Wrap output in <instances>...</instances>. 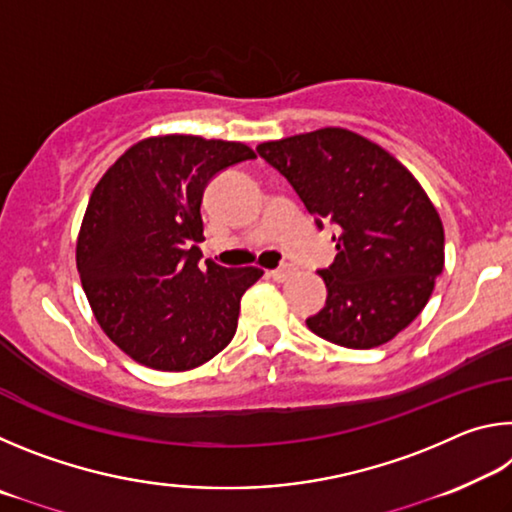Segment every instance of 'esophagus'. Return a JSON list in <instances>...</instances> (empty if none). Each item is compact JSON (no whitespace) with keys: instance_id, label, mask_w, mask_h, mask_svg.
Returning <instances> with one entry per match:
<instances>
[{"instance_id":"obj_1","label":"esophagus","mask_w":512,"mask_h":512,"mask_svg":"<svg viewBox=\"0 0 512 512\" xmlns=\"http://www.w3.org/2000/svg\"><path fill=\"white\" fill-rule=\"evenodd\" d=\"M268 275H271L275 282H284V280H289V277L293 275V268L291 266H282V268H277V271H271Z\"/></svg>"}]
</instances>
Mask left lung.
Masks as SVG:
<instances>
[{
    "label": "left lung",
    "mask_w": 512,
    "mask_h": 512,
    "mask_svg": "<svg viewBox=\"0 0 512 512\" xmlns=\"http://www.w3.org/2000/svg\"><path fill=\"white\" fill-rule=\"evenodd\" d=\"M257 153L296 189L316 225L339 228L334 262L318 271L327 300L307 327L352 350L388 343L431 298L445 266L440 214L413 173L348 128L262 142Z\"/></svg>",
    "instance_id": "obj_1"
}]
</instances>
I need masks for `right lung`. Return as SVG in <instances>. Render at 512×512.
Instances as JSON below:
<instances>
[{
    "label": "right lung",
    "mask_w": 512,
    "mask_h": 512,
    "mask_svg": "<svg viewBox=\"0 0 512 512\" xmlns=\"http://www.w3.org/2000/svg\"><path fill=\"white\" fill-rule=\"evenodd\" d=\"M241 142L158 135L133 144L90 196L76 268L108 339L146 368L183 372L219 354L237 332L239 302L262 268L207 259L203 192L216 173L253 160Z\"/></svg>",
    "instance_id": "1"
}]
</instances>
